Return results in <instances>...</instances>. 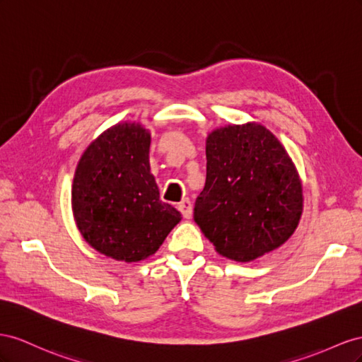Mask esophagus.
Here are the masks:
<instances>
[{
	"mask_svg": "<svg viewBox=\"0 0 362 362\" xmlns=\"http://www.w3.org/2000/svg\"><path fill=\"white\" fill-rule=\"evenodd\" d=\"M179 211L182 212V215L185 216V218H191L192 215V204L189 202V199H182V202L177 204Z\"/></svg>",
	"mask_w": 362,
	"mask_h": 362,
	"instance_id": "1",
	"label": "esophagus"
}]
</instances>
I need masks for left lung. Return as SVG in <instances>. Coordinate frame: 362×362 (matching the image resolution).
<instances>
[{"mask_svg":"<svg viewBox=\"0 0 362 362\" xmlns=\"http://www.w3.org/2000/svg\"><path fill=\"white\" fill-rule=\"evenodd\" d=\"M206 183L194 221L216 253L250 262L281 247L303 212L300 175L259 122L229 124L206 138Z\"/></svg>","mask_w":362,"mask_h":362,"instance_id":"left-lung-1","label":"left lung"}]
</instances>
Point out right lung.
I'll return each instance as SVG.
<instances>
[{"label":"right lung","mask_w":362,"mask_h":362,"mask_svg":"<svg viewBox=\"0 0 362 362\" xmlns=\"http://www.w3.org/2000/svg\"><path fill=\"white\" fill-rule=\"evenodd\" d=\"M150 142L142 124L118 122L89 144L74 173L71 204L77 229L92 249L115 261L147 259L182 220L159 197Z\"/></svg>","instance_id":"right-lung-1"}]
</instances>
